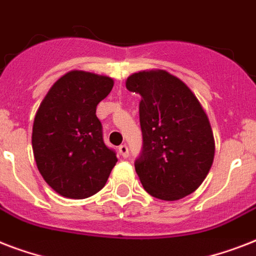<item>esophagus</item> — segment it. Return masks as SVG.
<instances>
[{
  "label": "esophagus",
  "mask_w": 256,
  "mask_h": 256,
  "mask_svg": "<svg viewBox=\"0 0 256 256\" xmlns=\"http://www.w3.org/2000/svg\"><path fill=\"white\" fill-rule=\"evenodd\" d=\"M118 150H120V156H124V158H128V148L126 146V144H120Z\"/></svg>",
  "instance_id": "34e87169"
}]
</instances>
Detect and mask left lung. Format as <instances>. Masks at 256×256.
<instances>
[{"mask_svg": "<svg viewBox=\"0 0 256 256\" xmlns=\"http://www.w3.org/2000/svg\"><path fill=\"white\" fill-rule=\"evenodd\" d=\"M126 88L142 96L144 152L136 160L142 186L162 200L190 195L214 162V134L204 108L191 88L166 70L132 74Z\"/></svg>", "mask_w": 256, "mask_h": 256, "instance_id": "left-lung-1", "label": "left lung"}]
</instances>
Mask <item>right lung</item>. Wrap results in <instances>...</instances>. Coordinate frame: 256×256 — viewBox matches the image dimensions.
Segmentation results:
<instances>
[{
  "mask_svg": "<svg viewBox=\"0 0 256 256\" xmlns=\"http://www.w3.org/2000/svg\"><path fill=\"white\" fill-rule=\"evenodd\" d=\"M114 80L72 70L54 82L40 104L32 146L38 171L57 194L85 199L106 184L116 152L104 144L96 104L108 96Z\"/></svg>",
  "mask_w": 256,
  "mask_h": 256,
  "instance_id": "1",
  "label": "right lung"
}]
</instances>
